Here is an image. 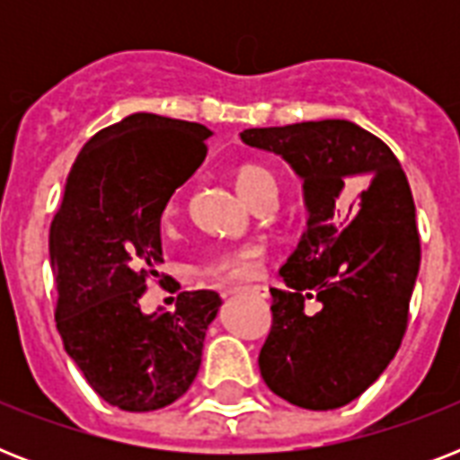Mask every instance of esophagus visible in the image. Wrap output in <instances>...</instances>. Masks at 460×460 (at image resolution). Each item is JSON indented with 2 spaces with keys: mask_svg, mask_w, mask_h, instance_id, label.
I'll return each mask as SVG.
<instances>
[{
  "mask_svg": "<svg viewBox=\"0 0 460 460\" xmlns=\"http://www.w3.org/2000/svg\"><path fill=\"white\" fill-rule=\"evenodd\" d=\"M238 291L252 294V296H255V298H270V288L262 287V284H255V287H245V288H231L229 294H238Z\"/></svg>",
  "mask_w": 460,
  "mask_h": 460,
  "instance_id": "1",
  "label": "esophagus"
}]
</instances>
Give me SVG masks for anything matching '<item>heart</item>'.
Wrapping results in <instances>:
<instances>
[{
    "instance_id": "heart-1",
    "label": "heart",
    "mask_w": 460,
    "mask_h": 460,
    "mask_svg": "<svg viewBox=\"0 0 460 460\" xmlns=\"http://www.w3.org/2000/svg\"><path fill=\"white\" fill-rule=\"evenodd\" d=\"M236 188L245 200L252 202L267 190H279V179L272 169L262 164H243L236 169ZM179 209L176 198L166 202L164 219L169 222ZM265 262V248L258 243H245L231 251L217 252L215 258L205 265V274L219 281H243L252 279Z\"/></svg>"
}]
</instances>
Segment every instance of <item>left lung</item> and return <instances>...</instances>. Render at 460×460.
Instances as JSON below:
<instances>
[{
    "instance_id": "8db88e82",
    "label": "left lung",
    "mask_w": 460,
    "mask_h": 460,
    "mask_svg": "<svg viewBox=\"0 0 460 460\" xmlns=\"http://www.w3.org/2000/svg\"><path fill=\"white\" fill-rule=\"evenodd\" d=\"M241 140L288 162L307 209L298 248L279 270L287 288H270L260 375L294 406L341 408L385 372L406 332L420 270L406 173L377 136L346 119L248 128ZM365 185L357 216L348 195ZM305 300L321 303L317 314Z\"/></svg>"
}]
</instances>
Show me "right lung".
<instances>
[{
	"mask_svg": "<svg viewBox=\"0 0 460 460\" xmlns=\"http://www.w3.org/2000/svg\"><path fill=\"white\" fill-rule=\"evenodd\" d=\"M209 136L147 111L107 126L75 157L49 226L64 349L121 411H157L188 392L222 305L215 291H181L173 310L153 314L138 303L147 277H159L162 212L202 164Z\"/></svg>",
	"mask_w": 460,
	"mask_h": 460,
	"instance_id": "obj_1",
	"label": "right lung"
}]
</instances>
